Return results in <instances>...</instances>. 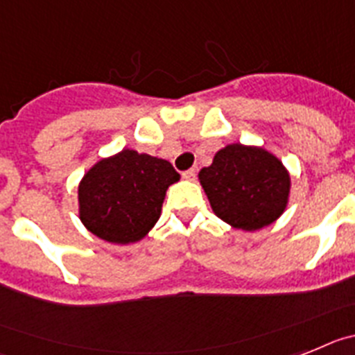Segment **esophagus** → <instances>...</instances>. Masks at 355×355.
Masks as SVG:
<instances>
[{
	"instance_id": "esophagus-1",
	"label": "esophagus",
	"mask_w": 355,
	"mask_h": 355,
	"mask_svg": "<svg viewBox=\"0 0 355 355\" xmlns=\"http://www.w3.org/2000/svg\"><path fill=\"white\" fill-rule=\"evenodd\" d=\"M182 178H186V180H195L196 171L195 169H187V171H184V173H182Z\"/></svg>"
}]
</instances>
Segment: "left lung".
Segmentation results:
<instances>
[{"mask_svg": "<svg viewBox=\"0 0 355 355\" xmlns=\"http://www.w3.org/2000/svg\"><path fill=\"white\" fill-rule=\"evenodd\" d=\"M198 178L214 214L248 232L280 218L291 189L288 169L273 153L239 143L221 148Z\"/></svg>", "mask_w": 355, "mask_h": 355, "instance_id": "8db88e82", "label": "left lung"}]
</instances>
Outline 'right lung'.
<instances>
[{"label": "right lung", "mask_w": 355, "mask_h": 355, "mask_svg": "<svg viewBox=\"0 0 355 355\" xmlns=\"http://www.w3.org/2000/svg\"><path fill=\"white\" fill-rule=\"evenodd\" d=\"M178 180L168 160L125 148L98 160L80 180V220L103 241H141L160 218L168 187Z\"/></svg>", "instance_id": "obj_1"}]
</instances>
